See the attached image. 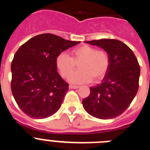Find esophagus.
I'll use <instances>...</instances> for the list:
<instances>
[{
	"label": "esophagus",
	"instance_id": "obj_1",
	"mask_svg": "<svg viewBox=\"0 0 150 150\" xmlns=\"http://www.w3.org/2000/svg\"><path fill=\"white\" fill-rule=\"evenodd\" d=\"M69 88H74V89H75V88H79V86H74V85H70V86H69Z\"/></svg>",
	"mask_w": 150,
	"mask_h": 150
}]
</instances>
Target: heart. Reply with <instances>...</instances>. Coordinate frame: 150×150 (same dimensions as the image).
Instances as JSON below:
<instances>
[{"instance_id": "obj_1", "label": "heart", "mask_w": 150, "mask_h": 150, "mask_svg": "<svg viewBox=\"0 0 150 150\" xmlns=\"http://www.w3.org/2000/svg\"><path fill=\"white\" fill-rule=\"evenodd\" d=\"M71 57L66 52H61L55 59V66L62 76L67 78L79 64V71L70 76L72 83L98 82L104 78L110 66V57L104 50L83 45L71 50Z\"/></svg>"}]
</instances>
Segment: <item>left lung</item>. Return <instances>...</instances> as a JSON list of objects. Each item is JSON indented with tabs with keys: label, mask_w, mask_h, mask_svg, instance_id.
Returning <instances> with one entry per match:
<instances>
[{
	"label": "left lung",
	"mask_w": 150,
	"mask_h": 150,
	"mask_svg": "<svg viewBox=\"0 0 150 150\" xmlns=\"http://www.w3.org/2000/svg\"><path fill=\"white\" fill-rule=\"evenodd\" d=\"M107 52L110 66L100 84L90 88L82 103L88 114L100 120L117 117L129 107L139 88L140 67L133 51L122 41L101 39L86 41Z\"/></svg>",
	"instance_id": "1"
}]
</instances>
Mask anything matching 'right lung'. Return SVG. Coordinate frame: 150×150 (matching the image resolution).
<instances>
[{"label": "right lung", "mask_w": 150, "mask_h": 150, "mask_svg": "<svg viewBox=\"0 0 150 150\" xmlns=\"http://www.w3.org/2000/svg\"><path fill=\"white\" fill-rule=\"evenodd\" d=\"M79 43L43 34L18 48L11 64V90L24 113L33 119H45L59 110L69 85L58 73L55 59Z\"/></svg>", "instance_id": "1"}]
</instances>
